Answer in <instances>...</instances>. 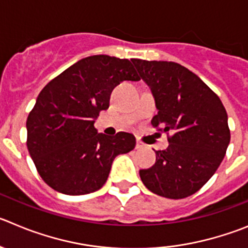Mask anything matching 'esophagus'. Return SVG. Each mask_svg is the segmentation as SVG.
<instances>
[{"label":"esophagus","instance_id":"34e87169","mask_svg":"<svg viewBox=\"0 0 248 248\" xmlns=\"http://www.w3.org/2000/svg\"><path fill=\"white\" fill-rule=\"evenodd\" d=\"M136 149H138V150H140V149H144V147H145V144H144V142H142L141 141V140H139V139H136Z\"/></svg>","mask_w":248,"mask_h":248}]
</instances>
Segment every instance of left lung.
Returning <instances> with one entry per match:
<instances>
[{"label":"left lung","instance_id":"1","mask_svg":"<svg viewBox=\"0 0 248 248\" xmlns=\"http://www.w3.org/2000/svg\"><path fill=\"white\" fill-rule=\"evenodd\" d=\"M151 90L157 114L155 128L171 133L169 147L156 151V162L140 171L149 190L170 199L198 192L217 170L230 144L228 113L219 97L195 74L172 61L134 59Z\"/></svg>","mask_w":248,"mask_h":248}]
</instances>
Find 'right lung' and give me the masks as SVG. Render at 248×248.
<instances>
[{"label": "right lung", "instance_id": "add662e5", "mask_svg": "<svg viewBox=\"0 0 248 248\" xmlns=\"http://www.w3.org/2000/svg\"><path fill=\"white\" fill-rule=\"evenodd\" d=\"M128 59L93 55L81 59L51 79L39 93L27 119V146L49 187L83 195L103 187L120 154L135 147V136L98 133L94 122L109 107L113 88L139 81Z\"/></svg>", "mask_w": 248, "mask_h": 248}]
</instances>
